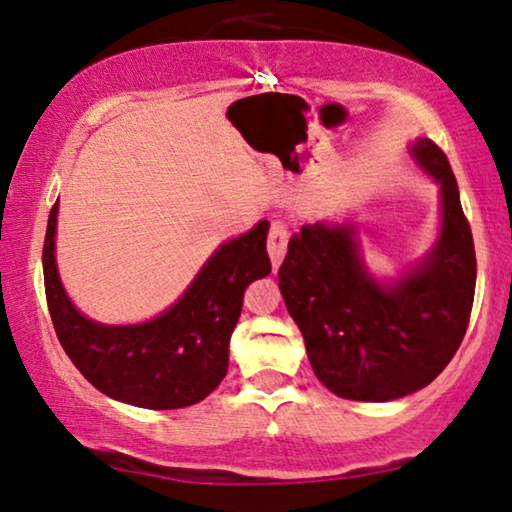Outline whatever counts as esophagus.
<instances>
[{"label":"esophagus","mask_w":512,"mask_h":512,"mask_svg":"<svg viewBox=\"0 0 512 512\" xmlns=\"http://www.w3.org/2000/svg\"><path fill=\"white\" fill-rule=\"evenodd\" d=\"M287 241H289V232L280 221L271 223V230H268V255H271L273 268L282 264L284 255H287Z\"/></svg>","instance_id":"obj_1"}]
</instances>
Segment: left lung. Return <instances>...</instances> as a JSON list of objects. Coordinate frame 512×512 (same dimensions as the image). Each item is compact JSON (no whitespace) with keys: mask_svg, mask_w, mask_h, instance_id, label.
<instances>
[{"mask_svg":"<svg viewBox=\"0 0 512 512\" xmlns=\"http://www.w3.org/2000/svg\"><path fill=\"white\" fill-rule=\"evenodd\" d=\"M411 155L440 187V232L429 255L395 280L363 262L352 223L302 225L277 271L316 377L343 400L391 402L431 384L461 345L476 257L447 155L427 137Z\"/></svg>","mask_w":512,"mask_h":512,"instance_id":"left-lung-1","label":"left lung"}]
</instances>
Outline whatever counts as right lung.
Listing matches in <instances>:
<instances>
[{
    "label": "right lung",
    "mask_w": 512,
    "mask_h": 512,
    "mask_svg": "<svg viewBox=\"0 0 512 512\" xmlns=\"http://www.w3.org/2000/svg\"><path fill=\"white\" fill-rule=\"evenodd\" d=\"M58 203L51 207L42 271L58 341L81 375L112 400L167 411L205 400L228 372V348L250 282L271 273L268 221L214 250L173 305L137 325L83 316L56 266Z\"/></svg>",
    "instance_id": "1"
}]
</instances>
